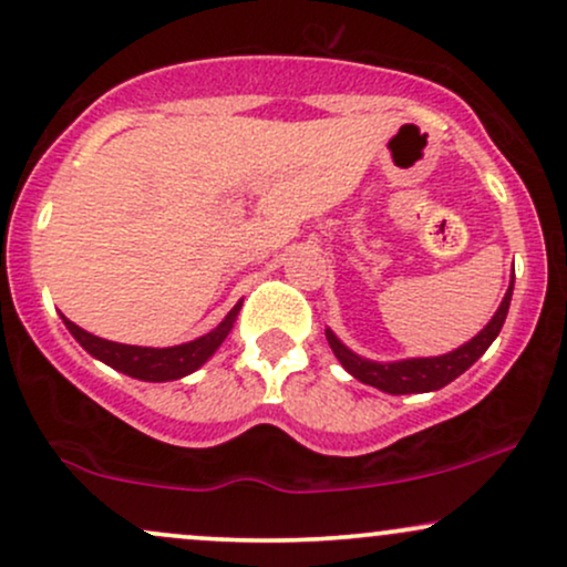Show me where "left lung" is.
I'll return each instance as SVG.
<instances>
[{
  "label": "left lung",
  "mask_w": 567,
  "mask_h": 567,
  "mask_svg": "<svg viewBox=\"0 0 567 567\" xmlns=\"http://www.w3.org/2000/svg\"><path fill=\"white\" fill-rule=\"evenodd\" d=\"M512 291H514V278L508 281L504 300H501L495 316L487 321V327L450 353L429 355V359L372 361V359H364V355L353 353L351 348H348L346 342L332 332V329H327L329 348L334 351L337 361L348 369V374H353V378L361 380L364 385L380 388V391L391 393V396L439 391V388H444L447 383H453L455 378H461V374L466 372V369L472 367L489 346H493V340L498 337L501 327H504L506 321L508 305H512Z\"/></svg>",
  "instance_id": "obj_1"
}]
</instances>
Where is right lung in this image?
<instances>
[{
    "mask_svg": "<svg viewBox=\"0 0 567 567\" xmlns=\"http://www.w3.org/2000/svg\"><path fill=\"white\" fill-rule=\"evenodd\" d=\"M238 302L235 308L221 318L219 327H214L212 332L198 337V340L182 342V346H171V348H142V346H123V342H112L104 340V337H95L85 329L78 327L74 321H69L66 316L63 323L72 332L74 340L85 348L93 359L104 361L106 367L117 369V372L128 374V378L144 380V383H168V380H182L187 374H193L195 369H200L208 359L216 353V348L225 342V337L230 334L235 318L240 313Z\"/></svg>",
    "mask_w": 567,
    "mask_h": 567,
    "instance_id": "obj_1",
    "label": "right lung"
}]
</instances>
